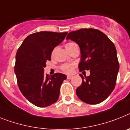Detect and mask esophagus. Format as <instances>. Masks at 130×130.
Wrapping results in <instances>:
<instances>
[{"instance_id": "obj_1", "label": "esophagus", "mask_w": 130, "mask_h": 130, "mask_svg": "<svg viewBox=\"0 0 130 130\" xmlns=\"http://www.w3.org/2000/svg\"><path fill=\"white\" fill-rule=\"evenodd\" d=\"M72 77H73V76H72V75H67V79H71Z\"/></svg>"}]
</instances>
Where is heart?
Returning a JSON list of instances; mask_svg holds the SVG:
<instances>
[{
  "label": "heart",
  "instance_id": "b5f03b06",
  "mask_svg": "<svg viewBox=\"0 0 130 130\" xmlns=\"http://www.w3.org/2000/svg\"><path fill=\"white\" fill-rule=\"evenodd\" d=\"M75 44V43L69 42V43H67L65 44V47H66L67 50L68 51V50ZM74 67H75V65H74V64H72V63H64V64H63V65H61L60 66L59 69L62 72H63L64 73L71 74L73 73V71Z\"/></svg>",
  "mask_w": 130,
  "mask_h": 130
}]
</instances>
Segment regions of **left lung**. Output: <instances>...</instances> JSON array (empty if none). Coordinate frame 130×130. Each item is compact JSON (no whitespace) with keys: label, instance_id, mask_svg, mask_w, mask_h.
<instances>
[{"label":"left lung","instance_id":"obj_1","mask_svg":"<svg viewBox=\"0 0 130 130\" xmlns=\"http://www.w3.org/2000/svg\"><path fill=\"white\" fill-rule=\"evenodd\" d=\"M67 39L75 41L80 47L79 70L90 72L88 77L80 75L83 82L76 90L77 96L89 104L103 102L116 83L119 62L115 45L103 32L93 28L71 31Z\"/></svg>","mask_w":130,"mask_h":130}]
</instances>
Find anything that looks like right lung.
<instances>
[{
	"label": "right lung",
	"instance_id": "1",
	"mask_svg": "<svg viewBox=\"0 0 130 130\" xmlns=\"http://www.w3.org/2000/svg\"><path fill=\"white\" fill-rule=\"evenodd\" d=\"M67 32L40 31L29 35L18 48L14 72L20 90L28 101L46 107L58 100L60 87L67 76L44 73L46 61L51 60L54 47L65 39Z\"/></svg>",
	"mask_w": 130,
	"mask_h": 130
}]
</instances>
